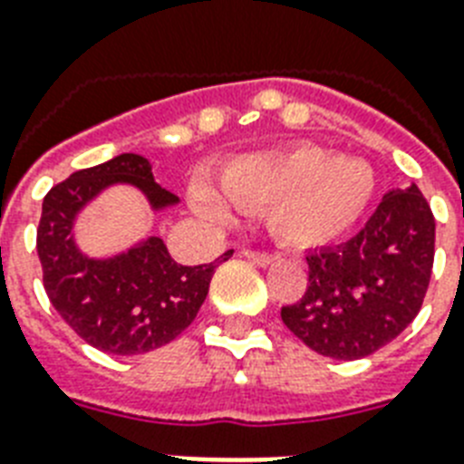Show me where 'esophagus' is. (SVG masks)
I'll return each mask as SVG.
<instances>
[{
    "mask_svg": "<svg viewBox=\"0 0 464 464\" xmlns=\"http://www.w3.org/2000/svg\"><path fill=\"white\" fill-rule=\"evenodd\" d=\"M244 256H246L254 266H260V267H270L273 263H277L279 256L275 254H260V251H244Z\"/></svg>",
    "mask_w": 464,
    "mask_h": 464,
    "instance_id": "esophagus-1",
    "label": "esophagus"
}]
</instances>
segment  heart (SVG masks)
Instances as JSON below:
<instances>
[{
	"mask_svg": "<svg viewBox=\"0 0 464 464\" xmlns=\"http://www.w3.org/2000/svg\"><path fill=\"white\" fill-rule=\"evenodd\" d=\"M377 189L370 163L342 159L320 147L260 151L218 172V190L191 189V208L213 223H227L232 208H267L270 232L296 248L324 246L353 227Z\"/></svg>",
	"mask_w": 464,
	"mask_h": 464,
	"instance_id": "1",
	"label": "heart"
}]
</instances>
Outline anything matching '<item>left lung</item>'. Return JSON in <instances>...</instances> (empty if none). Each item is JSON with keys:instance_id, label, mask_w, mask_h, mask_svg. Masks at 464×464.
<instances>
[{"instance_id": "left-lung-1", "label": "left lung", "mask_w": 464, "mask_h": 464, "mask_svg": "<svg viewBox=\"0 0 464 464\" xmlns=\"http://www.w3.org/2000/svg\"><path fill=\"white\" fill-rule=\"evenodd\" d=\"M434 216L417 185L384 194L365 227L339 246L308 251V289L282 323L315 353L367 358L422 308L434 266Z\"/></svg>"}]
</instances>
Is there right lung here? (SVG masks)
<instances>
[{"instance_id":"1","label":"right lung","mask_w":464,"mask_h":464,"mask_svg":"<svg viewBox=\"0 0 464 464\" xmlns=\"http://www.w3.org/2000/svg\"><path fill=\"white\" fill-rule=\"evenodd\" d=\"M121 185L141 191L154 213L179 204L156 182L149 159L113 156L52 187L42 201L37 256L49 301L90 346L140 355L166 346L194 323L210 277L232 251L208 266H179L163 239L151 235L116 254L90 256L75 239L80 216L103 191Z\"/></svg>"}]
</instances>
